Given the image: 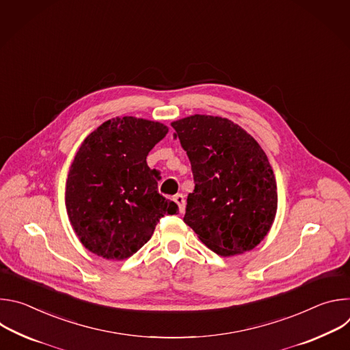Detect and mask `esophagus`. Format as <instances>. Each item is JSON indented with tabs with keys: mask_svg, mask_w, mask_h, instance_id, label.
<instances>
[{
	"mask_svg": "<svg viewBox=\"0 0 350 350\" xmlns=\"http://www.w3.org/2000/svg\"><path fill=\"white\" fill-rule=\"evenodd\" d=\"M174 202L178 205V211L180 213H183L185 211V199H184V195L183 193H177L174 195Z\"/></svg>",
	"mask_w": 350,
	"mask_h": 350,
	"instance_id": "esophagus-1",
	"label": "esophagus"
}]
</instances>
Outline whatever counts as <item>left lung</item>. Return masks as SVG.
<instances>
[{"label": "left lung", "mask_w": 350, "mask_h": 350, "mask_svg": "<svg viewBox=\"0 0 350 350\" xmlns=\"http://www.w3.org/2000/svg\"><path fill=\"white\" fill-rule=\"evenodd\" d=\"M195 188L184 223L220 256L252 251L277 213V183L256 139L226 118L193 115L172 123Z\"/></svg>", "instance_id": "1"}]
</instances>
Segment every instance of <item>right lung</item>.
Returning <instances> with one entry per match:
<instances>
[{"label": "right lung", "mask_w": 350, "mask_h": 350, "mask_svg": "<svg viewBox=\"0 0 350 350\" xmlns=\"http://www.w3.org/2000/svg\"><path fill=\"white\" fill-rule=\"evenodd\" d=\"M159 123L115 118L80 145L66 180L70 224L90 252L109 260L134 255L151 239L161 217L178 206L158 192L149 151L167 134Z\"/></svg>", "instance_id": "1"}]
</instances>
